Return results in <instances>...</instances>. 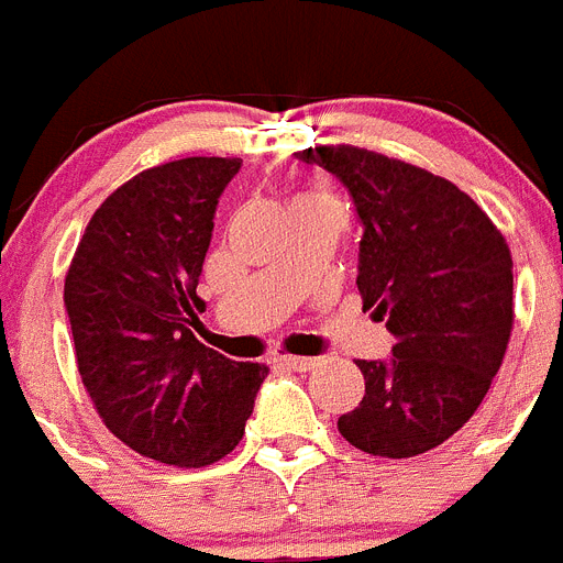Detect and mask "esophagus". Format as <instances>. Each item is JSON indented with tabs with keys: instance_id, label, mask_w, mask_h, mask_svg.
<instances>
[{
	"instance_id": "34e87169",
	"label": "esophagus",
	"mask_w": 563,
	"mask_h": 563,
	"mask_svg": "<svg viewBox=\"0 0 563 563\" xmlns=\"http://www.w3.org/2000/svg\"><path fill=\"white\" fill-rule=\"evenodd\" d=\"M278 361L285 363L287 369H292V372H310V369H316V357H301V355H282L278 357Z\"/></svg>"
}]
</instances>
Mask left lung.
I'll list each match as a JSON object with an SVG mask.
<instances>
[{"label":"left lung","mask_w":563,"mask_h":563,"mask_svg":"<svg viewBox=\"0 0 563 563\" xmlns=\"http://www.w3.org/2000/svg\"><path fill=\"white\" fill-rule=\"evenodd\" d=\"M350 191L363 228L357 290L386 318L389 361H355L366 395L338 417L372 456L426 454L479 409L514 330V258L505 236L445 177L357 146L296 154Z\"/></svg>","instance_id":"obj_1"}]
</instances>
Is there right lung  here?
Segmentation results:
<instances>
[{
	"label": "right lung",
	"mask_w": 563,
	"mask_h": 563,
	"mask_svg": "<svg viewBox=\"0 0 563 563\" xmlns=\"http://www.w3.org/2000/svg\"><path fill=\"white\" fill-rule=\"evenodd\" d=\"M239 157H183L101 202L64 278L76 361L103 426L129 449L202 467L239 445L267 377L194 338L213 213Z\"/></svg>",
	"instance_id": "1"
}]
</instances>
